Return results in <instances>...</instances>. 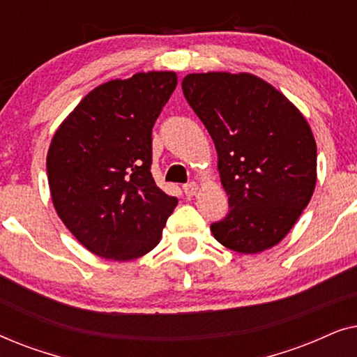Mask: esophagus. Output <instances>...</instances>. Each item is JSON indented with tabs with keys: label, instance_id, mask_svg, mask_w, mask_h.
<instances>
[{
	"label": "esophagus",
	"instance_id": "esophagus-1",
	"mask_svg": "<svg viewBox=\"0 0 357 357\" xmlns=\"http://www.w3.org/2000/svg\"><path fill=\"white\" fill-rule=\"evenodd\" d=\"M198 190H199V185L197 182H190L187 185H183V192L187 197H195V195L198 193Z\"/></svg>",
	"mask_w": 357,
	"mask_h": 357
}]
</instances>
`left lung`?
Here are the masks:
<instances>
[{
    "label": "left lung",
    "instance_id": "obj_1",
    "mask_svg": "<svg viewBox=\"0 0 357 357\" xmlns=\"http://www.w3.org/2000/svg\"><path fill=\"white\" fill-rule=\"evenodd\" d=\"M185 99L211 135L229 213L214 238L238 253H260L287 236L317 183V144L299 109L250 73H192Z\"/></svg>",
    "mask_w": 357,
    "mask_h": 357
}]
</instances>
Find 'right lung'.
<instances>
[{"mask_svg":"<svg viewBox=\"0 0 357 357\" xmlns=\"http://www.w3.org/2000/svg\"><path fill=\"white\" fill-rule=\"evenodd\" d=\"M177 86L174 71L136 73L91 91L47 154L52 202L87 250L128 261L153 250L178 199L151 174L153 126Z\"/></svg>","mask_w":357,"mask_h":357,"instance_id":"add662e5","label":"right lung"}]
</instances>
